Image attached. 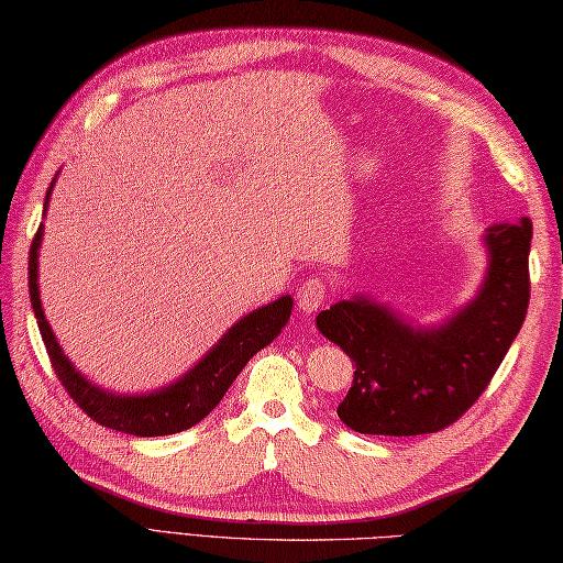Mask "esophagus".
<instances>
[{"mask_svg": "<svg viewBox=\"0 0 563 563\" xmlns=\"http://www.w3.org/2000/svg\"><path fill=\"white\" fill-rule=\"evenodd\" d=\"M327 302V283L312 275V278H307L300 290H297V307L302 309L305 314H314L317 309Z\"/></svg>", "mask_w": 563, "mask_h": 563, "instance_id": "1", "label": "esophagus"}]
</instances>
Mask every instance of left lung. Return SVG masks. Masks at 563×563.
Returning a JSON list of instances; mask_svg holds the SVG:
<instances>
[{
  "mask_svg": "<svg viewBox=\"0 0 563 563\" xmlns=\"http://www.w3.org/2000/svg\"><path fill=\"white\" fill-rule=\"evenodd\" d=\"M532 222L484 234L486 275L442 324L421 327L357 292L317 314V329L355 363L339 418L365 435L435 433L479 399L516 341L530 302Z\"/></svg>",
  "mask_w": 563,
  "mask_h": 563,
  "instance_id": "1",
  "label": "left lung"
}]
</instances>
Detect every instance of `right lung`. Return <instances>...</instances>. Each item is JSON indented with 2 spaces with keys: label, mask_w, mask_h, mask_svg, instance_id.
<instances>
[{
  "label": "right lung",
  "mask_w": 563,
  "mask_h": 563,
  "mask_svg": "<svg viewBox=\"0 0 563 563\" xmlns=\"http://www.w3.org/2000/svg\"><path fill=\"white\" fill-rule=\"evenodd\" d=\"M55 178L45 194L43 218L47 212V202H51ZM43 230L45 227L41 222L29 254V292L33 314L35 321H38L47 355H51V363L59 382H63V387L67 389L69 397L75 399V404H79V409L84 413L91 416L93 421L106 428L140 438L172 435L194 428L220 404L224 391L230 389V385L236 379V375L242 373L251 357H254L263 345L278 339V333L290 319L292 297L283 295L275 302L258 307L254 312L239 319L236 324L227 329L224 336L188 369V373L174 379L172 385L145 394H115L111 389L93 385L91 379L84 377L79 369L71 365L43 314L38 290V249L43 242Z\"/></svg>",
  "instance_id": "right-lung-1"
}]
</instances>
